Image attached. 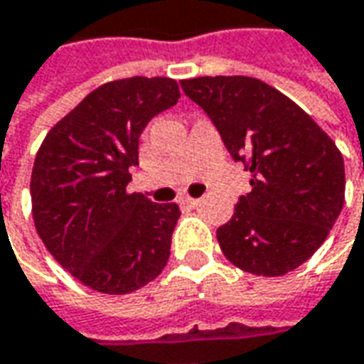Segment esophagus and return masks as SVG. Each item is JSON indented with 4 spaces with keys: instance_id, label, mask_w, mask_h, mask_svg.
<instances>
[{
    "instance_id": "obj_1",
    "label": "esophagus",
    "mask_w": 364,
    "mask_h": 364,
    "mask_svg": "<svg viewBox=\"0 0 364 364\" xmlns=\"http://www.w3.org/2000/svg\"><path fill=\"white\" fill-rule=\"evenodd\" d=\"M181 205H185V207H199V205H201V199H193V197H183L181 201Z\"/></svg>"
}]
</instances>
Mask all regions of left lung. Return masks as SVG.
<instances>
[{
    "label": "left lung",
    "instance_id": "obj_1",
    "mask_svg": "<svg viewBox=\"0 0 364 364\" xmlns=\"http://www.w3.org/2000/svg\"><path fill=\"white\" fill-rule=\"evenodd\" d=\"M185 95L213 121L235 161L251 173L231 221L217 229L239 269L281 277L327 239L345 203V163L335 141L295 101L245 75L183 79Z\"/></svg>",
    "mask_w": 364,
    "mask_h": 364
}]
</instances>
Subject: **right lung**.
<instances>
[{
    "label": "right lung",
    "mask_w": 364,
    "mask_h": 364,
    "mask_svg": "<svg viewBox=\"0 0 364 364\" xmlns=\"http://www.w3.org/2000/svg\"><path fill=\"white\" fill-rule=\"evenodd\" d=\"M179 99L169 77H129L91 91L37 151L33 221L47 251L83 285L125 295L161 273L179 207L127 193L139 135Z\"/></svg>",
    "instance_id": "1"
}]
</instances>
